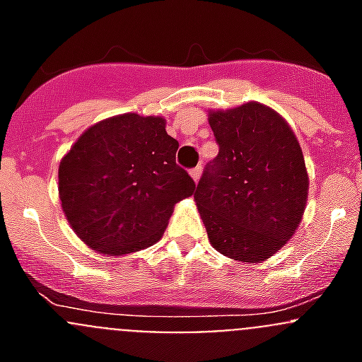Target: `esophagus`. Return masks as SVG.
I'll use <instances>...</instances> for the list:
<instances>
[{"instance_id": "1", "label": "esophagus", "mask_w": 362, "mask_h": 362, "mask_svg": "<svg viewBox=\"0 0 362 362\" xmlns=\"http://www.w3.org/2000/svg\"><path fill=\"white\" fill-rule=\"evenodd\" d=\"M201 172H203V168H201V166H196V168H192L190 170V175H192V179H194V181H199V177H201Z\"/></svg>"}]
</instances>
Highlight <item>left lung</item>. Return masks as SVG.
<instances>
[{"mask_svg":"<svg viewBox=\"0 0 362 362\" xmlns=\"http://www.w3.org/2000/svg\"><path fill=\"white\" fill-rule=\"evenodd\" d=\"M219 145L194 194L212 246L245 264L276 254L299 226L308 174L288 123L261 103L209 114Z\"/></svg>","mask_w":362,"mask_h":362,"instance_id":"left-lung-1","label":"left lung"}]
</instances>
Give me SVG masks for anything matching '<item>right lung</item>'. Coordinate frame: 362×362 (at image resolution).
I'll return each mask as SVG.
<instances>
[{
	"mask_svg": "<svg viewBox=\"0 0 362 362\" xmlns=\"http://www.w3.org/2000/svg\"><path fill=\"white\" fill-rule=\"evenodd\" d=\"M165 119L123 114L92 124L59 163L70 226L99 254L123 255L161 239L175 203L196 190L175 163Z\"/></svg>",
	"mask_w": 362,
	"mask_h": 362,
	"instance_id": "1",
	"label": "right lung"
}]
</instances>
